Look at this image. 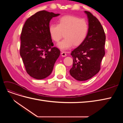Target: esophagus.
Masks as SVG:
<instances>
[{
  "label": "esophagus",
  "mask_w": 123,
  "mask_h": 123,
  "mask_svg": "<svg viewBox=\"0 0 123 123\" xmlns=\"http://www.w3.org/2000/svg\"><path fill=\"white\" fill-rule=\"evenodd\" d=\"M61 55L62 57H65L67 56V54L65 52H62L61 53Z\"/></svg>",
  "instance_id": "1"
}]
</instances>
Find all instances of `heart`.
I'll return each mask as SVG.
<instances>
[{"mask_svg":"<svg viewBox=\"0 0 123 123\" xmlns=\"http://www.w3.org/2000/svg\"><path fill=\"white\" fill-rule=\"evenodd\" d=\"M89 30L87 21L74 16H64L59 18L58 24L49 25V32L51 38L58 42L64 34V39L57 46L62 51L79 46L86 39Z\"/></svg>","mask_w":123,"mask_h":123,"instance_id":"1","label":"heart"}]
</instances>
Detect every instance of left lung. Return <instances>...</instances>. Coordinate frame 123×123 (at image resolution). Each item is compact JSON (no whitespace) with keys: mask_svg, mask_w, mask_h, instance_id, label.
Instances as JSON below:
<instances>
[{"mask_svg":"<svg viewBox=\"0 0 123 123\" xmlns=\"http://www.w3.org/2000/svg\"><path fill=\"white\" fill-rule=\"evenodd\" d=\"M84 12L88 20V34L83 43L71 53L73 60L70 75L79 81L90 79L99 72L105 54L106 36L102 25L90 12Z\"/></svg>","mask_w":123,"mask_h":123,"instance_id":"left-lung-1","label":"left lung"}]
</instances>
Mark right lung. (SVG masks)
Wrapping results in <instances>:
<instances>
[{
    "label": "right lung",
    "instance_id": "add662e5",
    "mask_svg": "<svg viewBox=\"0 0 123 123\" xmlns=\"http://www.w3.org/2000/svg\"><path fill=\"white\" fill-rule=\"evenodd\" d=\"M59 14L41 11L29 17L22 30L20 55L26 71L37 80L49 76L60 50L53 47L49 32L50 20Z\"/></svg>",
    "mask_w": 123,
    "mask_h": 123
}]
</instances>
